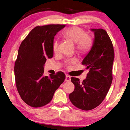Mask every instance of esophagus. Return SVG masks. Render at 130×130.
I'll use <instances>...</instances> for the list:
<instances>
[{
	"label": "esophagus",
	"mask_w": 130,
	"mask_h": 130,
	"mask_svg": "<svg viewBox=\"0 0 130 130\" xmlns=\"http://www.w3.org/2000/svg\"><path fill=\"white\" fill-rule=\"evenodd\" d=\"M66 82H70L71 80V78H70V77L69 76H68V75H66Z\"/></svg>",
	"instance_id": "obj_1"
}]
</instances>
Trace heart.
<instances>
[{
  "instance_id": "obj_1",
  "label": "heart",
  "mask_w": 130,
  "mask_h": 130,
  "mask_svg": "<svg viewBox=\"0 0 130 130\" xmlns=\"http://www.w3.org/2000/svg\"><path fill=\"white\" fill-rule=\"evenodd\" d=\"M64 36L71 39L76 43V49L81 53H84L91 49L93 44V37L90 33L85 32L84 30L77 26H73L66 29L63 32ZM59 42L55 40L53 44V48L54 53L59 52ZM75 60H67L65 65L70 67V64L75 61Z\"/></svg>"
}]
</instances>
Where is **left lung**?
<instances>
[{
    "label": "left lung",
    "mask_w": 130,
    "mask_h": 130,
    "mask_svg": "<svg viewBox=\"0 0 130 130\" xmlns=\"http://www.w3.org/2000/svg\"><path fill=\"white\" fill-rule=\"evenodd\" d=\"M91 30L94 32V42L82 63L89 72L82 82L78 78L71 77L75 88L69 94L72 104L85 111L96 108L106 97L112 81L114 59L113 45L107 31L102 29Z\"/></svg>",
    "instance_id": "1"
}]
</instances>
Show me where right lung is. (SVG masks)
I'll list each match as a JSON object with an SVG mask.
<instances>
[{
  "mask_svg": "<svg viewBox=\"0 0 130 130\" xmlns=\"http://www.w3.org/2000/svg\"><path fill=\"white\" fill-rule=\"evenodd\" d=\"M64 27V24L37 26L20 44L14 64L16 86L20 97L30 106L47 104L64 82L62 71L43 76L47 59L53 56L54 36Z\"/></svg>",
  "mask_w": 130,
  "mask_h": 130,
  "instance_id": "obj_1",
  "label": "right lung"
}]
</instances>
